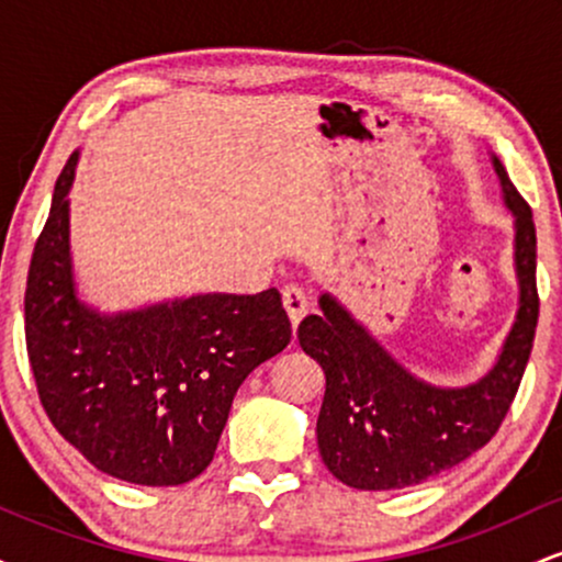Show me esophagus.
Wrapping results in <instances>:
<instances>
[{
    "label": "esophagus",
    "mask_w": 562,
    "mask_h": 562,
    "mask_svg": "<svg viewBox=\"0 0 562 562\" xmlns=\"http://www.w3.org/2000/svg\"><path fill=\"white\" fill-rule=\"evenodd\" d=\"M282 306H285V312H288V317H290V325L299 327V322L306 317V312H308L306 293H303L299 285L282 288Z\"/></svg>",
    "instance_id": "esophagus-1"
}]
</instances>
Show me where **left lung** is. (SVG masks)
<instances>
[{
	"mask_svg": "<svg viewBox=\"0 0 562 562\" xmlns=\"http://www.w3.org/2000/svg\"><path fill=\"white\" fill-rule=\"evenodd\" d=\"M502 203L513 214L518 308L494 364L465 385H436L404 367L330 290L299 325V344L325 370L317 420L322 462L346 486L391 492L460 465L492 441L528 364L539 319L531 209L492 153Z\"/></svg>",
	"mask_w": 562,
	"mask_h": 562,
	"instance_id": "1",
	"label": "left lung"
}]
</instances>
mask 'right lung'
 I'll list each match as a JSON object with an SVG mask.
<instances>
[{
  "instance_id": "obj_1",
  "label": "right lung",
  "mask_w": 562,
  "mask_h": 562,
  "mask_svg": "<svg viewBox=\"0 0 562 562\" xmlns=\"http://www.w3.org/2000/svg\"><path fill=\"white\" fill-rule=\"evenodd\" d=\"M55 184L25 288V344L44 412L97 470L179 486L214 460L243 380L290 344L274 288L192 293L102 312L81 295L70 254V187Z\"/></svg>"
}]
</instances>
